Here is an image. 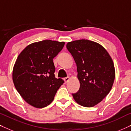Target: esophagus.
<instances>
[{
	"label": "esophagus",
	"instance_id": "obj_1",
	"mask_svg": "<svg viewBox=\"0 0 131 131\" xmlns=\"http://www.w3.org/2000/svg\"><path fill=\"white\" fill-rule=\"evenodd\" d=\"M64 81H65L66 83H67V82H69V80H70V77H69V76L66 77V78H64Z\"/></svg>",
	"mask_w": 131,
	"mask_h": 131
}]
</instances>
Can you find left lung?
<instances>
[{
  "label": "left lung",
  "instance_id": "obj_1",
  "mask_svg": "<svg viewBox=\"0 0 131 131\" xmlns=\"http://www.w3.org/2000/svg\"><path fill=\"white\" fill-rule=\"evenodd\" d=\"M66 47L76 64L80 82L73 98L83 107L94 106L112 89L115 78L113 61L101 45L86 39L69 42Z\"/></svg>",
  "mask_w": 131,
  "mask_h": 131
}]
</instances>
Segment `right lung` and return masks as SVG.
<instances>
[{"label":"right lung","instance_id":"add662e5","mask_svg":"<svg viewBox=\"0 0 131 131\" xmlns=\"http://www.w3.org/2000/svg\"><path fill=\"white\" fill-rule=\"evenodd\" d=\"M65 43L45 40L28 45L18 57L12 79L18 92L28 104L36 108L50 104L61 86L62 79L55 77L53 59Z\"/></svg>","mask_w":131,"mask_h":131}]
</instances>
